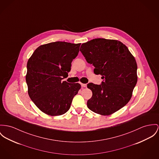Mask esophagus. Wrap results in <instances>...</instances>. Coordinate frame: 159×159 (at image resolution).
<instances>
[{
    "label": "esophagus",
    "instance_id": "obj_1",
    "mask_svg": "<svg viewBox=\"0 0 159 159\" xmlns=\"http://www.w3.org/2000/svg\"><path fill=\"white\" fill-rule=\"evenodd\" d=\"M81 85H82V87H84V88H85V87H86V84H81Z\"/></svg>",
    "mask_w": 159,
    "mask_h": 159
}]
</instances>
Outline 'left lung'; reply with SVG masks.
<instances>
[{
  "label": "left lung",
  "mask_w": 159,
  "mask_h": 159,
  "mask_svg": "<svg viewBox=\"0 0 159 159\" xmlns=\"http://www.w3.org/2000/svg\"><path fill=\"white\" fill-rule=\"evenodd\" d=\"M80 51L95 67L94 73L104 79L101 85H87L93 93L88 108L102 116L121 109L130 100L137 82L134 57L121 42L102 38L83 43Z\"/></svg>",
  "instance_id": "left-lung-1"
}]
</instances>
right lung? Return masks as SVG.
I'll return each mask as SVG.
<instances>
[{"mask_svg":"<svg viewBox=\"0 0 159 159\" xmlns=\"http://www.w3.org/2000/svg\"><path fill=\"white\" fill-rule=\"evenodd\" d=\"M80 43L55 42L39 46L27 62L28 93L37 107L51 116L70 108L81 85L62 81L68 77Z\"/></svg>","mask_w":159,"mask_h":159,"instance_id":"right-lung-1","label":"right lung"}]
</instances>
